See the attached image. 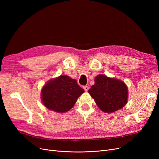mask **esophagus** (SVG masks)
Wrapping results in <instances>:
<instances>
[{
	"label": "esophagus",
	"instance_id": "obj_1",
	"mask_svg": "<svg viewBox=\"0 0 159 159\" xmlns=\"http://www.w3.org/2000/svg\"><path fill=\"white\" fill-rule=\"evenodd\" d=\"M84 89L85 91H88V89H89V87L88 85H85V86H84Z\"/></svg>",
	"mask_w": 159,
	"mask_h": 159
}]
</instances>
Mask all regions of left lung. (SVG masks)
<instances>
[{"label":"left lung","instance_id":"1","mask_svg":"<svg viewBox=\"0 0 159 159\" xmlns=\"http://www.w3.org/2000/svg\"><path fill=\"white\" fill-rule=\"evenodd\" d=\"M101 110L112 113L121 109L127 102L128 91L123 81L99 75L95 78V84L88 90Z\"/></svg>","mask_w":159,"mask_h":159}]
</instances>
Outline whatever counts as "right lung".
Returning <instances> with one entry per match:
<instances>
[{"mask_svg": "<svg viewBox=\"0 0 159 159\" xmlns=\"http://www.w3.org/2000/svg\"><path fill=\"white\" fill-rule=\"evenodd\" d=\"M84 92L74 79L60 75L49 81L42 90V100L45 106L58 113L69 111L78 97Z\"/></svg>", "mask_w": 159, "mask_h": 159, "instance_id": "1", "label": "right lung"}]
</instances>
